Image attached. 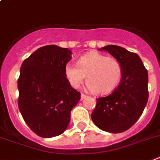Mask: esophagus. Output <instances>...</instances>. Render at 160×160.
<instances>
[{
  "instance_id": "esophagus-1",
  "label": "esophagus",
  "mask_w": 160,
  "mask_h": 160,
  "mask_svg": "<svg viewBox=\"0 0 160 160\" xmlns=\"http://www.w3.org/2000/svg\"><path fill=\"white\" fill-rule=\"evenodd\" d=\"M86 97H87V95H86L85 94H83V93L81 94V99H82H82H85Z\"/></svg>"
}]
</instances>
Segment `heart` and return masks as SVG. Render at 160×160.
<instances>
[{
    "instance_id": "1",
    "label": "heart",
    "mask_w": 160,
    "mask_h": 160,
    "mask_svg": "<svg viewBox=\"0 0 160 160\" xmlns=\"http://www.w3.org/2000/svg\"><path fill=\"white\" fill-rule=\"evenodd\" d=\"M119 61L99 52H90L78 61L67 63L65 73L70 85L78 88L87 76V85L95 95H108L118 87L122 77Z\"/></svg>"
}]
</instances>
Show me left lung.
Masks as SVG:
<instances>
[{"instance_id":"1","label":"left lung","mask_w":160,"mask_h":160,"mask_svg":"<svg viewBox=\"0 0 160 160\" xmlns=\"http://www.w3.org/2000/svg\"><path fill=\"white\" fill-rule=\"evenodd\" d=\"M99 50L108 52L122 65L119 86L112 94L97 99L91 119L108 133L125 132L137 122L148 101V73L138 54L117 45Z\"/></svg>"}]
</instances>
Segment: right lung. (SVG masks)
Returning a JSON list of instances; mask_svg holds the SVG:
<instances>
[{
	"mask_svg": "<svg viewBox=\"0 0 160 160\" xmlns=\"http://www.w3.org/2000/svg\"><path fill=\"white\" fill-rule=\"evenodd\" d=\"M72 52L57 45L39 48L23 61L18 80V108L34 133L52 138L64 133L81 99L65 73Z\"/></svg>",
	"mask_w": 160,
	"mask_h": 160,
	"instance_id": "1",
	"label": "right lung"
}]
</instances>
